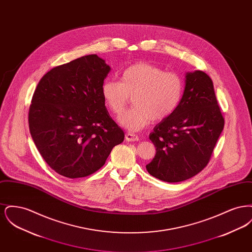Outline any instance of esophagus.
Here are the masks:
<instances>
[{
  "mask_svg": "<svg viewBox=\"0 0 252 252\" xmlns=\"http://www.w3.org/2000/svg\"><path fill=\"white\" fill-rule=\"evenodd\" d=\"M126 140L127 142H135V141H139L140 138L138 136H136L135 134H132V133H126Z\"/></svg>",
  "mask_w": 252,
  "mask_h": 252,
  "instance_id": "34e87169",
  "label": "esophagus"
}]
</instances>
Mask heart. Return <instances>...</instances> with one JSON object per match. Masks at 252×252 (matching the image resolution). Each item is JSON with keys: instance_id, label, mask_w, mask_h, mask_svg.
Segmentation results:
<instances>
[{"instance_id": "1", "label": "heart", "mask_w": 252, "mask_h": 252, "mask_svg": "<svg viewBox=\"0 0 252 252\" xmlns=\"http://www.w3.org/2000/svg\"><path fill=\"white\" fill-rule=\"evenodd\" d=\"M183 81L175 72L149 62H137L124 70L121 80H107L102 86L105 104L121 114L133 97L134 107L118 118L129 131H139L153 122L169 117L178 108L183 94Z\"/></svg>"}]
</instances>
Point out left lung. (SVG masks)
<instances>
[{"mask_svg":"<svg viewBox=\"0 0 252 252\" xmlns=\"http://www.w3.org/2000/svg\"><path fill=\"white\" fill-rule=\"evenodd\" d=\"M223 128L211 77L202 71L186 72L178 108L149 135L156 155L146 165L148 173L166 182L191 179L208 164Z\"/></svg>","mask_w":252,"mask_h":252,"instance_id":"8db88e82","label":"left lung"}]
</instances>
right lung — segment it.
Instances as JSON below:
<instances>
[{
  "instance_id": "add662e5",
  "label": "right lung",
  "mask_w": 252,
  "mask_h": 252,
  "mask_svg": "<svg viewBox=\"0 0 252 252\" xmlns=\"http://www.w3.org/2000/svg\"><path fill=\"white\" fill-rule=\"evenodd\" d=\"M110 67L89 55L55 67L40 79L29 108V129L50 167L70 179L102 167L125 134L102 96Z\"/></svg>"
}]
</instances>
